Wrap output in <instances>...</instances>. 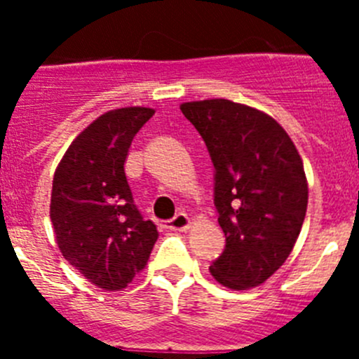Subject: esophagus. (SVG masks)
<instances>
[{
  "mask_svg": "<svg viewBox=\"0 0 359 359\" xmlns=\"http://www.w3.org/2000/svg\"><path fill=\"white\" fill-rule=\"evenodd\" d=\"M165 226L172 231H185V230H189V226H190V219H189V215L183 214L182 212V214L174 215L170 221H167V224H165Z\"/></svg>",
  "mask_w": 359,
  "mask_h": 359,
  "instance_id": "obj_1",
  "label": "esophagus"
}]
</instances>
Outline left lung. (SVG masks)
<instances>
[{
    "instance_id": "1",
    "label": "left lung",
    "mask_w": 359,
    "mask_h": 359,
    "mask_svg": "<svg viewBox=\"0 0 359 359\" xmlns=\"http://www.w3.org/2000/svg\"><path fill=\"white\" fill-rule=\"evenodd\" d=\"M214 163V205L226 244L210 273L230 290L268 280L293 250L307 208L302 158L259 109L224 98L182 104Z\"/></svg>"
}]
</instances>
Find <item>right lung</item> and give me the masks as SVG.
<instances>
[{
	"instance_id": "add662e5",
	"label": "right lung",
	"mask_w": 359,
	"mask_h": 359,
	"mask_svg": "<svg viewBox=\"0 0 359 359\" xmlns=\"http://www.w3.org/2000/svg\"><path fill=\"white\" fill-rule=\"evenodd\" d=\"M154 115L122 107L98 116L72 142L53 176L50 217L62 257L95 286L118 291L145 268L158 239L140 214L123 163Z\"/></svg>"
}]
</instances>
